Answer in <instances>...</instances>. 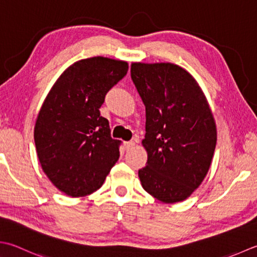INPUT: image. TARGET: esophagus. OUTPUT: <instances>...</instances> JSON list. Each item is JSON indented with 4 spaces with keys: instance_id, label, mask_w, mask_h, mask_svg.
<instances>
[{
    "instance_id": "obj_1",
    "label": "esophagus",
    "mask_w": 257,
    "mask_h": 257,
    "mask_svg": "<svg viewBox=\"0 0 257 257\" xmlns=\"http://www.w3.org/2000/svg\"><path fill=\"white\" fill-rule=\"evenodd\" d=\"M135 145H136L135 142H127V143H124V148L127 149V150H129V149L134 148Z\"/></svg>"
}]
</instances>
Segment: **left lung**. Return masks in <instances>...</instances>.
Segmentation results:
<instances>
[{
    "mask_svg": "<svg viewBox=\"0 0 257 257\" xmlns=\"http://www.w3.org/2000/svg\"><path fill=\"white\" fill-rule=\"evenodd\" d=\"M130 72L146 107L143 188L163 203L183 202L212 164L217 140L212 110L193 75L177 64L134 62Z\"/></svg>",
    "mask_w": 257,
    "mask_h": 257,
    "instance_id": "1",
    "label": "left lung"
}]
</instances>
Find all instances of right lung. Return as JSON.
<instances>
[{
	"mask_svg": "<svg viewBox=\"0 0 257 257\" xmlns=\"http://www.w3.org/2000/svg\"><path fill=\"white\" fill-rule=\"evenodd\" d=\"M127 71L121 60H80L64 70L44 99L34 143L42 170L60 192L71 197L92 194L119 159L121 142L111 138L99 108Z\"/></svg>",
	"mask_w": 257,
	"mask_h": 257,
	"instance_id": "add662e5",
	"label": "right lung"
}]
</instances>
